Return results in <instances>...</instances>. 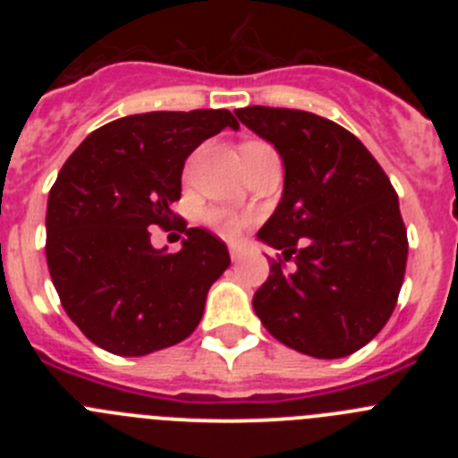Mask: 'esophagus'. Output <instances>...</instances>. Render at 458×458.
Here are the masks:
<instances>
[{"label":"esophagus","mask_w":458,"mask_h":458,"mask_svg":"<svg viewBox=\"0 0 458 458\" xmlns=\"http://www.w3.org/2000/svg\"><path fill=\"white\" fill-rule=\"evenodd\" d=\"M229 254H232L233 261H238L242 257V248L241 245H229Z\"/></svg>","instance_id":"1"}]
</instances>
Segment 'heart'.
Returning <instances> with one entry per match:
<instances>
[{
    "mask_svg": "<svg viewBox=\"0 0 458 458\" xmlns=\"http://www.w3.org/2000/svg\"><path fill=\"white\" fill-rule=\"evenodd\" d=\"M208 222L216 226L217 232L232 238V236H236V233L242 229V225H245V217L232 216V213H222V210H216V213H210V216H208Z\"/></svg>",
    "mask_w": 458,
    "mask_h": 458,
    "instance_id": "heart-1",
    "label": "heart"
}]
</instances>
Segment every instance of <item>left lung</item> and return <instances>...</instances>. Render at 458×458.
<instances>
[{
    "label": "left lung",
    "mask_w": 458,
    "mask_h": 458,
    "mask_svg": "<svg viewBox=\"0 0 458 458\" xmlns=\"http://www.w3.org/2000/svg\"><path fill=\"white\" fill-rule=\"evenodd\" d=\"M236 116L284 165L282 199L257 233L282 259L254 293V311L289 349L346 358L380 333L402 291L408 241L394 188L335 121L261 105Z\"/></svg>",
    "instance_id": "obj_1"
}]
</instances>
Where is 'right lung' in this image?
I'll return each mask as SVG.
<instances>
[{
	"mask_svg": "<svg viewBox=\"0 0 458 458\" xmlns=\"http://www.w3.org/2000/svg\"><path fill=\"white\" fill-rule=\"evenodd\" d=\"M225 128L229 109L147 112L93 131L47 197L46 257L71 321L96 346L123 358L183 342L204 317L206 293L232 259L220 238L185 229L182 250L150 245L148 226L166 225L181 199L190 153Z\"/></svg>",
	"mask_w": 458,
	"mask_h": 458,
	"instance_id": "add662e5",
	"label": "right lung"
}]
</instances>
